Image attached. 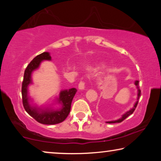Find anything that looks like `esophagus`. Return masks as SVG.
Segmentation results:
<instances>
[{
    "instance_id": "obj_1",
    "label": "esophagus",
    "mask_w": 161,
    "mask_h": 161,
    "mask_svg": "<svg viewBox=\"0 0 161 161\" xmlns=\"http://www.w3.org/2000/svg\"><path fill=\"white\" fill-rule=\"evenodd\" d=\"M85 88V82L84 81H80L78 84V89H83Z\"/></svg>"
}]
</instances>
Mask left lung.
<instances>
[{"instance_id": "1", "label": "left lung", "mask_w": 161, "mask_h": 161, "mask_svg": "<svg viewBox=\"0 0 161 161\" xmlns=\"http://www.w3.org/2000/svg\"><path fill=\"white\" fill-rule=\"evenodd\" d=\"M135 84H136V86H137V88H138V100L136 101V103H135V105H134V107H133L132 109L130 110L129 111H127L126 114H125L124 115L122 116V117L121 118V119H119L118 120H116V121H111V122H108V123H116V122L119 123V122H122L123 120H125V119H126L127 117H128V116H129L130 115H131V114H133V112H134V111H135L136 108L137 107V105H138V99H139V97L141 96V90L139 89V88H138V80H136V81Z\"/></svg>"}]
</instances>
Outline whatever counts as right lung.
<instances>
[{
  "label": "right lung",
  "mask_w": 161,
  "mask_h": 161,
  "mask_svg": "<svg viewBox=\"0 0 161 161\" xmlns=\"http://www.w3.org/2000/svg\"><path fill=\"white\" fill-rule=\"evenodd\" d=\"M44 60H51L49 53L44 52L38 55L31 61L24 72L23 83H22V99L23 105L25 111L32 116L36 122L43 125H56L62 122L69 115L71 109V103L77 89L75 88L69 90L61 92L58 101L62 104V108L59 111H50V110L37 109L31 106L28 103V86L31 83V73L34 69H37L41 61Z\"/></svg>",
  "instance_id": "obj_1"
}]
</instances>
